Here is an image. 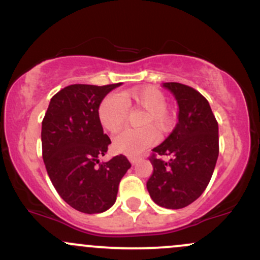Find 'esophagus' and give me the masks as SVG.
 Segmentation results:
<instances>
[{"instance_id":"1","label":"esophagus","mask_w":260,"mask_h":260,"mask_svg":"<svg viewBox=\"0 0 260 260\" xmlns=\"http://www.w3.org/2000/svg\"><path fill=\"white\" fill-rule=\"evenodd\" d=\"M128 160H129V162L132 164V165H136V164L138 162L139 156H137V155H129V156H128Z\"/></svg>"}]
</instances>
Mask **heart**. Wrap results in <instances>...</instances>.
Masks as SVG:
<instances>
[{
	"instance_id": "b5f03b06",
	"label": "heart",
	"mask_w": 260,
	"mask_h": 260,
	"mask_svg": "<svg viewBox=\"0 0 260 260\" xmlns=\"http://www.w3.org/2000/svg\"><path fill=\"white\" fill-rule=\"evenodd\" d=\"M136 104L147 110L143 126L154 124L159 131H168L172 124V116L166 109V99L160 90L155 88H143L124 91L122 94H110L101 101L99 106V120L101 126L109 132H116L123 126L127 117V106ZM157 139V133L153 127L142 129L121 131L113 137V148L126 155L138 154L150 147Z\"/></svg>"
}]
</instances>
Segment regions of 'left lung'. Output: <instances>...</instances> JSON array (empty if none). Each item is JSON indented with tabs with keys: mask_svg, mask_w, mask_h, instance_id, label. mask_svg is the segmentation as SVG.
Returning <instances> with one entry per match:
<instances>
[{
	"mask_svg": "<svg viewBox=\"0 0 260 260\" xmlns=\"http://www.w3.org/2000/svg\"><path fill=\"white\" fill-rule=\"evenodd\" d=\"M178 105V122L153 149V175L147 182L151 199L166 209H181L198 199L210 182L219 156V126L208 100L181 83H162ZM161 156H169L165 161Z\"/></svg>",
	"mask_w": 260,
	"mask_h": 260,
	"instance_id": "obj_1",
	"label": "left lung"
}]
</instances>
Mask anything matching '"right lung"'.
I'll return each mask as SVG.
<instances>
[{"mask_svg":"<svg viewBox=\"0 0 260 260\" xmlns=\"http://www.w3.org/2000/svg\"><path fill=\"white\" fill-rule=\"evenodd\" d=\"M122 83L68 85L53 95L41 126L43 159L53 187L71 207L104 213L115 204L118 184L131 162L117 155L100 162L111 144L104 134L99 106Z\"/></svg>","mask_w":260,"mask_h":260,"instance_id":"obj_1","label":"right lung"}]
</instances>
